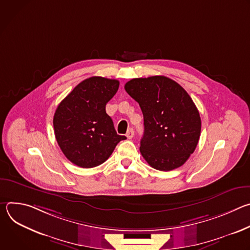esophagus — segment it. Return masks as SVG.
Wrapping results in <instances>:
<instances>
[{
	"instance_id": "1",
	"label": "esophagus",
	"mask_w": 250,
	"mask_h": 250,
	"mask_svg": "<svg viewBox=\"0 0 250 250\" xmlns=\"http://www.w3.org/2000/svg\"><path fill=\"white\" fill-rule=\"evenodd\" d=\"M125 135H126V137H127L128 139H131V138L133 137V135H134V130H133L132 128H128Z\"/></svg>"
}]
</instances>
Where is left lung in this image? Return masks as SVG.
I'll list each match as a JSON object with an SVG mask.
<instances>
[{
	"label": "left lung",
	"mask_w": 250,
	"mask_h": 250,
	"mask_svg": "<svg viewBox=\"0 0 250 250\" xmlns=\"http://www.w3.org/2000/svg\"><path fill=\"white\" fill-rule=\"evenodd\" d=\"M125 89L144 114L141 155L160 171L182 166L197 147L202 125L189 94L165 76L131 79Z\"/></svg>",
	"instance_id": "1"
}]
</instances>
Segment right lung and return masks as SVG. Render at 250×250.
<instances>
[{
    "label": "right lung",
    "instance_id": "add662e5",
    "mask_svg": "<svg viewBox=\"0 0 250 250\" xmlns=\"http://www.w3.org/2000/svg\"><path fill=\"white\" fill-rule=\"evenodd\" d=\"M116 79L90 77L58 104L53 117L57 144L68 160L82 168L104 163L121 140L105 104L117 93Z\"/></svg>",
    "mask_w": 250,
    "mask_h": 250
}]
</instances>
